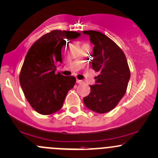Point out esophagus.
Returning a JSON list of instances; mask_svg holds the SVG:
<instances>
[{"mask_svg":"<svg viewBox=\"0 0 158 158\" xmlns=\"http://www.w3.org/2000/svg\"><path fill=\"white\" fill-rule=\"evenodd\" d=\"M76 82H77L78 84H82V83L83 82V81L79 80V79H76Z\"/></svg>","mask_w":158,"mask_h":158,"instance_id":"obj_1","label":"esophagus"}]
</instances>
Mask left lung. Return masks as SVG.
<instances>
[{
	"label": "left lung",
	"instance_id": "1",
	"mask_svg": "<svg viewBox=\"0 0 158 158\" xmlns=\"http://www.w3.org/2000/svg\"><path fill=\"white\" fill-rule=\"evenodd\" d=\"M94 44L92 68L99 75L91 92L83 98L85 105L98 113H106L118 105L127 91L131 77L124 52L113 40L100 31H84Z\"/></svg>",
	"mask_w": 158,
	"mask_h": 158
}]
</instances>
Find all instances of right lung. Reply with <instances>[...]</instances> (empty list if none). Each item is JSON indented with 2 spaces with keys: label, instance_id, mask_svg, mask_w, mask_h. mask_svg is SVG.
Here are the masks:
<instances>
[{
  "label": "right lung",
  "instance_id": "add662e5",
  "mask_svg": "<svg viewBox=\"0 0 158 158\" xmlns=\"http://www.w3.org/2000/svg\"><path fill=\"white\" fill-rule=\"evenodd\" d=\"M81 35L76 31L53 30L40 37L26 55L19 73V82L26 99L41 115H50L60 110L67 94L73 88L76 78L55 73L61 63V48L66 39Z\"/></svg>",
  "mask_w": 158,
  "mask_h": 158
}]
</instances>
